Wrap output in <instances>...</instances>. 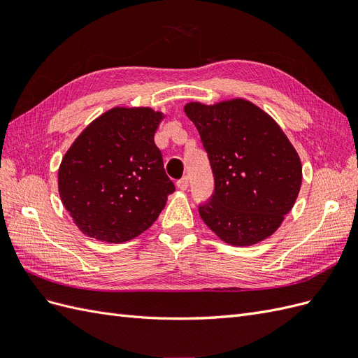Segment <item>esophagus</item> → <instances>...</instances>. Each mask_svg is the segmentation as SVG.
<instances>
[{"label":"esophagus","mask_w":358,"mask_h":358,"mask_svg":"<svg viewBox=\"0 0 358 358\" xmlns=\"http://www.w3.org/2000/svg\"><path fill=\"white\" fill-rule=\"evenodd\" d=\"M178 188L180 189V191H187L188 189V187H189V178L188 176H185V178H182L180 180H178Z\"/></svg>","instance_id":"1"}]
</instances>
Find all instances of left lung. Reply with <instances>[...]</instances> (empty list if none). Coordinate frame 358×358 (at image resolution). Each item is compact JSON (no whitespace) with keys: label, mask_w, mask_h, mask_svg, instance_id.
<instances>
[{"label":"left lung","mask_w":358,"mask_h":358,"mask_svg":"<svg viewBox=\"0 0 358 358\" xmlns=\"http://www.w3.org/2000/svg\"><path fill=\"white\" fill-rule=\"evenodd\" d=\"M199 129L215 176V192L199 213L231 246H252L272 236L301 187V161L275 119L252 101L183 107Z\"/></svg>","instance_id":"left-lung-1"}]
</instances>
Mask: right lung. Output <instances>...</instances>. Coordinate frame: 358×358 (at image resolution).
Segmentation results:
<instances>
[{"instance_id": "1", "label": "right lung", "mask_w": 358, "mask_h": 358, "mask_svg": "<svg viewBox=\"0 0 358 358\" xmlns=\"http://www.w3.org/2000/svg\"><path fill=\"white\" fill-rule=\"evenodd\" d=\"M166 115L150 107L116 106L86 127L58 170L64 208L96 241L122 243L146 231L175 185L154 136Z\"/></svg>"}]
</instances>
